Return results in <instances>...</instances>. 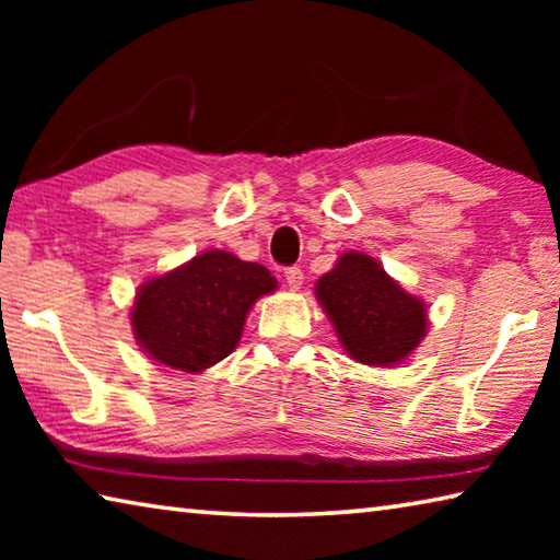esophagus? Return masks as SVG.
I'll return each mask as SVG.
<instances>
[{"instance_id":"obj_1","label":"esophagus","mask_w":560,"mask_h":560,"mask_svg":"<svg viewBox=\"0 0 560 560\" xmlns=\"http://www.w3.org/2000/svg\"><path fill=\"white\" fill-rule=\"evenodd\" d=\"M283 279H287V287L291 291H299L303 283V271L299 267H289V269H283Z\"/></svg>"}]
</instances>
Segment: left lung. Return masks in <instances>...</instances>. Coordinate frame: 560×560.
Segmentation results:
<instances>
[{
    "mask_svg": "<svg viewBox=\"0 0 560 560\" xmlns=\"http://www.w3.org/2000/svg\"><path fill=\"white\" fill-rule=\"evenodd\" d=\"M316 299L340 346L363 365H397L428 334V306L368 254H343L316 281Z\"/></svg>",
    "mask_w": 560,
    "mask_h": 560,
    "instance_id": "1",
    "label": "left lung"
}]
</instances>
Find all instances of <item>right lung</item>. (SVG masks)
Returning a JSON list of instances; mask_svg holds the SVG:
<instances>
[{
  "label": "right lung",
  "instance_id": "right-lung-1",
  "mask_svg": "<svg viewBox=\"0 0 560 560\" xmlns=\"http://www.w3.org/2000/svg\"><path fill=\"white\" fill-rule=\"evenodd\" d=\"M277 289L261 264L212 249L140 287L130 311L138 346L155 363L200 373L236 348L254 301Z\"/></svg>",
  "mask_w": 560,
  "mask_h": 560
}]
</instances>
